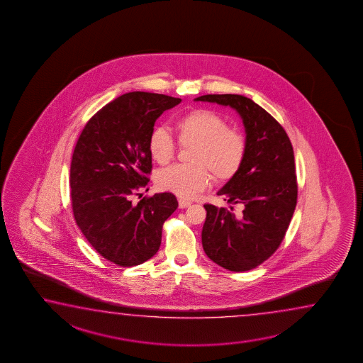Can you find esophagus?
I'll return each mask as SVG.
<instances>
[{
	"label": "esophagus",
	"instance_id": "esophagus-1",
	"mask_svg": "<svg viewBox=\"0 0 363 363\" xmlns=\"http://www.w3.org/2000/svg\"><path fill=\"white\" fill-rule=\"evenodd\" d=\"M192 205L191 201H186V199H179V207L180 208H186Z\"/></svg>",
	"mask_w": 363,
	"mask_h": 363
}]
</instances>
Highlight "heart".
<instances>
[{"label":"heart","mask_w":363,"mask_h":363,"mask_svg":"<svg viewBox=\"0 0 363 363\" xmlns=\"http://www.w3.org/2000/svg\"><path fill=\"white\" fill-rule=\"evenodd\" d=\"M180 144H192V164H174L157 175V185L180 199H192L211 183V174L218 180L233 178L241 169L246 142L225 120L210 109H194L175 122ZM148 150L157 164H166L175 156L177 145L164 128L152 130Z\"/></svg>","instance_id":"heart-1"}]
</instances>
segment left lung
<instances>
[{
  "mask_svg": "<svg viewBox=\"0 0 363 363\" xmlns=\"http://www.w3.org/2000/svg\"><path fill=\"white\" fill-rule=\"evenodd\" d=\"M233 108L243 122L246 155L241 169L218 192L233 207L205 205L202 246L213 263L232 272L254 269L279 247L298 199L295 158L284 128L255 101L237 94L202 95Z\"/></svg>",
  "mask_w": 363,
  "mask_h": 363,
  "instance_id": "1",
  "label": "left lung"
}]
</instances>
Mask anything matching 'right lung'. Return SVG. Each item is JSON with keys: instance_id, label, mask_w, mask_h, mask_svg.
<instances>
[{"instance_id": "obj_1", "label": "right lung", "mask_w": 363, "mask_h": 363, "mask_svg": "<svg viewBox=\"0 0 363 363\" xmlns=\"http://www.w3.org/2000/svg\"><path fill=\"white\" fill-rule=\"evenodd\" d=\"M182 99L162 94H123L86 123L71 162V199L82 235L109 262L134 267L156 255L162 225L178 208L172 193L138 205L152 171L148 138L157 118Z\"/></svg>"}]
</instances>
